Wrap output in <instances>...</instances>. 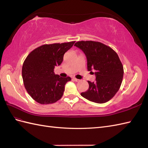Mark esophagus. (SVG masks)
Returning <instances> with one entry per match:
<instances>
[{
  "label": "esophagus",
  "mask_w": 148,
  "mask_h": 148,
  "mask_svg": "<svg viewBox=\"0 0 148 148\" xmlns=\"http://www.w3.org/2000/svg\"><path fill=\"white\" fill-rule=\"evenodd\" d=\"M73 79L74 80L75 82H78L79 81V79H77V78H73Z\"/></svg>",
  "instance_id": "1"
}]
</instances>
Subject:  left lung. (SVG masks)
<instances>
[{
  "label": "left lung",
  "instance_id": "1",
  "mask_svg": "<svg viewBox=\"0 0 148 148\" xmlns=\"http://www.w3.org/2000/svg\"><path fill=\"white\" fill-rule=\"evenodd\" d=\"M75 46L86 55L88 70L96 71V82L88 81L89 88L81 95L99 104L109 101L119 91L123 77V66L117 53L100 42L81 41Z\"/></svg>",
  "mask_w": 148,
  "mask_h": 148
}]
</instances>
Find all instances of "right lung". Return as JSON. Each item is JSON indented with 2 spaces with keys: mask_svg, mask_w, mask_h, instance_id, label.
<instances>
[{
  "mask_svg": "<svg viewBox=\"0 0 148 148\" xmlns=\"http://www.w3.org/2000/svg\"><path fill=\"white\" fill-rule=\"evenodd\" d=\"M75 41L44 44L31 51L22 66L24 86L29 96L41 104H52L64 95L71 78L60 77L53 72L64 60V53Z\"/></svg>",
  "mask_w": 148,
  "mask_h": 148,
  "instance_id": "obj_1",
  "label": "right lung"
}]
</instances>
